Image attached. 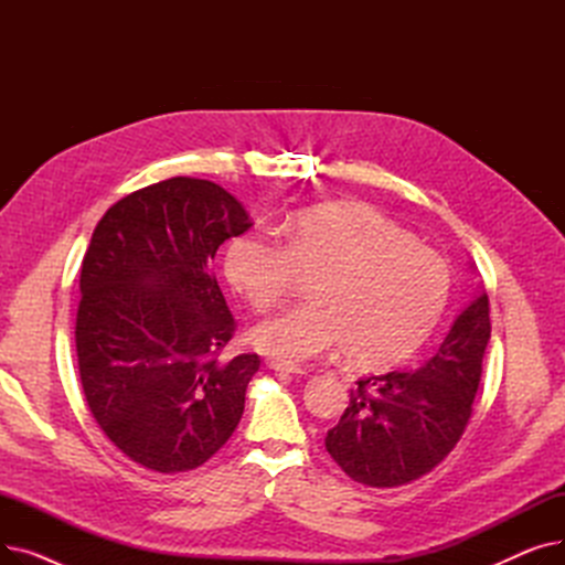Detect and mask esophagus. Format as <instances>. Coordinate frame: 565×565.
Segmentation results:
<instances>
[{
	"label": "esophagus",
	"instance_id": "esophagus-1",
	"mask_svg": "<svg viewBox=\"0 0 565 565\" xmlns=\"http://www.w3.org/2000/svg\"><path fill=\"white\" fill-rule=\"evenodd\" d=\"M267 366H270V369L277 371V373H286V375H305V369L295 366V364H288V362H277V360H273V362H267Z\"/></svg>",
	"mask_w": 565,
	"mask_h": 565
}]
</instances>
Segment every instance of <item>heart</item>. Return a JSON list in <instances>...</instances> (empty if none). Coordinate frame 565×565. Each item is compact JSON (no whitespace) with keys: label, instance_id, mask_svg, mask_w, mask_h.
<instances>
[{"label":"heart","instance_id":"heart-1","mask_svg":"<svg viewBox=\"0 0 565 565\" xmlns=\"http://www.w3.org/2000/svg\"><path fill=\"white\" fill-rule=\"evenodd\" d=\"M286 245L247 233L226 249V277L256 311L279 305L298 273L311 277L313 302L286 309L254 330V343L284 362H309L345 348L354 364L405 360L449 300L451 270L364 203H330L284 224Z\"/></svg>","mask_w":565,"mask_h":565}]
</instances>
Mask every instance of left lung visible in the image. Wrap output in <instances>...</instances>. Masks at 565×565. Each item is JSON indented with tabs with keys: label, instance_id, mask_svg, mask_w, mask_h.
Here are the masks:
<instances>
[{
	"label": "left lung",
	"instance_id": "1",
	"mask_svg": "<svg viewBox=\"0 0 565 565\" xmlns=\"http://www.w3.org/2000/svg\"><path fill=\"white\" fill-rule=\"evenodd\" d=\"M488 341L490 302L481 290L424 366L358 380L324 449L352 481L369 488L422 479L467 428Z\"/></svg>",
	"mask_w": 565,
	"mask_h": 565
}]
</instances>
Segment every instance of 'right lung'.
<instances>
[{
	"instance_id": "1",
	"label": "right lung",
	"mask_w": 565,
	"mask_h": 565,
	"mask_svg": "<svg viewBox=\"0 0 565 565\" xmlns=\"http://www.w3.org/2000/svg\"><path fill=\"white\" fill-rule=\"evenodd\" d=\"M249 226L224 188L175 175L116 201L88 243L75 322L82 390L114 447L146 469H196L241 424L260 360H220L235 320L211 263Z\"/></svg>"
}]
</instances>
